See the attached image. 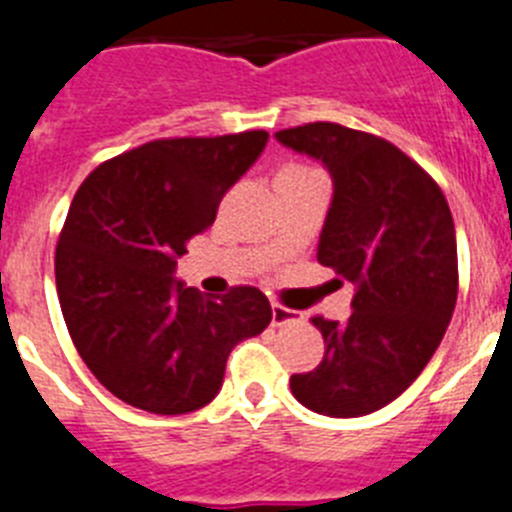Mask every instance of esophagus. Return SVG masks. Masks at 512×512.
<instances>
[{
  "label": "esophagus",
  "mask_w": 512,
  "mask_h": 512,
  "mask_svg": "<svg viewBox=\"0 0 512 512\" xmlns=\"http://www.w3.org/2000/svg\"><path fill=\"white\" fill-rule=\"evenodd\" d=\"M305 318L302 312L297 310H289V307L279 305V302H271V325H289V323H300Z\"/></svg>",
  "instance_id": "obj_1"
}]
</instances>
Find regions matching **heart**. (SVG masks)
I'll list each match as a JSON object with an SVG mask.
<instances>
[{"label":"heart","mask_w":512,"mask_h":512,"mask_svg":"<svg viewBox=\"0 0 512 512\" xmlns=\"http://www.w3.org/2000/svg\"><path fill=\"white\" fill-rule=\"evenodd\" d=\"M284 171H310V169H302V166H289V169H284Z\"/></svg>","instance_id":"obj_1"}]
</instances>
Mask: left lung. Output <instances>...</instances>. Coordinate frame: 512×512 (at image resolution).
Segmentation results:
<instances>
[{"label": "left lung", "instance_id": "obj_1", "mask_svg": "<svg viewBox=\"0 0 512 512\" xmlns=\"http://www.w3.org/2000/svg\"><path fill=\"white\" fill-rule=\"evenodd\" d=\"M279 143L323 161L333 200L318 261L356 284L346 323L315 315L325 356L292 374V395L312 413L359 418L390 405L436 354L456 307L459 264L449 202L428 171L390 140L307 122Z\"/></svg>", "mask_w": 512, "mask_h": 512}]
</instances>
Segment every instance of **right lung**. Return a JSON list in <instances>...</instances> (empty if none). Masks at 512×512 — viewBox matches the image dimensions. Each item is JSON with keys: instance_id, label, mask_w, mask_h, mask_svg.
I'll return each mask as SVG.
<instances>
[{"instance_id": "right-lung-1", "label": "right lung", "mask_w": 512, "mask_h": 512, "mask_svg": "<svg viewBox=\"0 0 512 512\" xmlns=\"http://www.w3.org/2000/svg\"><path fill=\"white\" fill-rule=\"evenodd\" d=\"M269 133L161 138L99 164L56 246V289L76 351L115 397L156 415L205 408L225 361L271 323L256 287L210 300L174 277L194 235L264 151Z\"/></svg>"}]
</instances>
